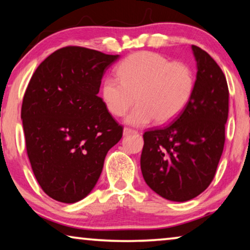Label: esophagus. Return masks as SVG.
<instances>
[{
  "label": "esophagus",
  "instance_id": "34e87169",
  "mask_svg": "<svg viewBox=\"0 0 250 250\" xmlns=\"http://www.w3.org/2000/svg\"><path fill=\"white\" fill-rule=\"evenodd\" d=\"M135 133H137L136 130H134V129H132V128H128V127H125L124 130H123V134H124L125 136L130 135V134H135Z\"/></svg>",
  "mask_w": 250,
  "mask_h": 250
}]
</instances>
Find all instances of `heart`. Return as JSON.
I'll return each mask as SVG.
<instances>
[{"label": "heart", "mask_w": 250, "mask_h": 250, "mask_svg": "<svg viewBox=\"0 0 250 250\" xmlns=\"http://www.w3.org/2000/svg\"><path fill=\"white\" fill-rule=\"evenodd\" d=\"M118 79L107 77L102 83L104 105L113 116H126L127 124L142 126L155 120L167 124L178 117L190 102L195 78L182 61H171L159 53L140 51L128 56L117 68Z\"/></svg>", "instance_id": "1"}]
</instances>
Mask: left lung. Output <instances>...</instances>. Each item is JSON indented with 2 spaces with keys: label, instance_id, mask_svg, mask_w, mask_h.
Masks as SVG:
<instances>
[{
  "label": "left lung",
  "instance_id": "left-lung-1",
  "mask_svg": "<svg viewBox=\"0 0 250 250\" xmlns=\"http://www.w3.org/2000/svg\"><path fill=\"white\" fill-rule=\"evenodd\" d=\"M197 79L182 113L143 134L141 170L147 186L170 201L202 193L213 180L224 151L229 90L224 72L205 50L192 45Z\"/></svg>",
  "mask_w": 250,
  "mask_h": 250
}]
</instances>
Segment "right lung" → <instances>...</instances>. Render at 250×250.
Masks as SVG:
<instances>
[{"mask_svg":"<svg viewBox=\"0 0 250 250\" xmlns=\"http://www.w3.org/2000/svg\"><path fill=\"white\" fill-rule=\"evenodd\" d=\"M120 56L66 47L45 58L23 97L21 120L32 171L45 193L82 200L97 183L107 152L123 135L98 97L102 78Z\"/></svg>","mask_w":250,"mask_h":250,"instance_id":"right-lung-1","label":"right lung"}]
</instances>
